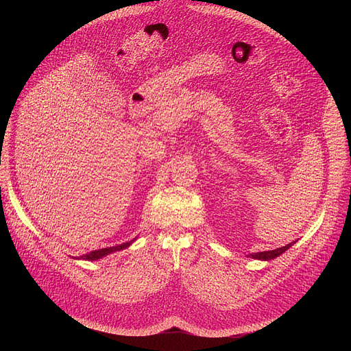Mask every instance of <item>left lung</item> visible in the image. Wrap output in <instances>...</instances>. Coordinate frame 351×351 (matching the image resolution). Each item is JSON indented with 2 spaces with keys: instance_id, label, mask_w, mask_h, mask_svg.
Segmentation results:
<instances>
[{
  "instance_id": "obj_1",
  "label": "left lung",
  "mask_w": 351,
  "mask_h": 351,
  "mask_svg": "<svg viewBox=\"0 0 351 351\" xmlns=\"http://www.w3.org/2000/svg\"><path fill=\"white\" fill-rule=\"evenodd\" d=\"M294 243H295V241L289 243V244H286V245H283V247H279V248H275V250H269V252H260V253L248 254V257L256 258V260H263V261H269V260H274V258L279 257L280 254H283V253L286 252V250L290 248Z\"/></svg>"
}]
</instances>
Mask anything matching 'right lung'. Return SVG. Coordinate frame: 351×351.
Returning a JSON list of instances; mask_svg holds the SVG:
<instances>
[{
    "mask_svg": "<svg viewBox=\"0 0 351 351\" xmlns=\"http://www.w3.org/2000/svg\"><path fill=\"white\" fill-rule=\"evenodd\" d=\"M134 240H136V239H133V240H130V241H126V243H123V244L114 245V247H107V248H101V250H94V252H90L88 254H84V256H82V257H79V258L87 260V261H95V260L103 258V257H106V256H108V254H111V253L119 252V250H123V248L129 247Z\"/></svg>",
    "mask_w": 351,
    "mask_h": 351,
    "instance_id": "right-lung-1",
    "label": "right lung"
}]
</instances>
